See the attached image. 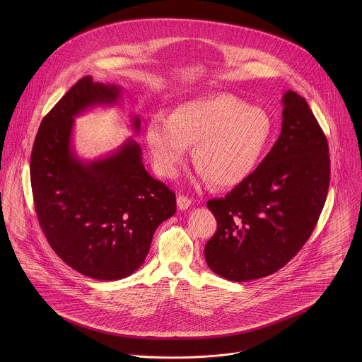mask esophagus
Returning <instances> with one entry per match:
<instances>
[{
	"mask_svg": "<svg viewBox=\"0 0 362 362\" xmlns=\"http://www.w3.org/2000/svg\"><path fill=\"white\" fill-rule=\"evenodd\" d=\"M177 205L181 209V210H185L188 207L191 206V199L188 197H184V195H178L177 198Z\"/></svg>",
	"mask_w": 362,
	"mask_h": 362,
	"instance_id": "esophagus-1",
	"label": "esophagus"
}]
</instances>
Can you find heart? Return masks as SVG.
<instances>
[{"label": "heart", "mask_w": 362, "mask_h": 362, "mask_svg": "<svg viewBox=\"0 0 362 362\" xmlns=\"http://www.w3.org/2000/svg\"><path fill=\"white\" fill-rule=\"evenodd\" d=\"M273 132L270 115L237 96L216 93L180 104L171 118L155 114L146 142L160 175H177L188 146L201 177L218 188L245 181L257 168Z\"/></svg>", "instance_id": "1"}]
</instances>
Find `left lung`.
Instances as JSON below:
<instances>
[{"label":"left lung","instance_id":"8db88e82","mask_svg":"<svg viewBox=\"0 0 362 362\" xmlns=\"http://www.w3.org/2000/svg\"><path fill=\"white\" fill-rule=\"evenodd\" d=\"M281 134L257 170L224 198L207 201L217 230L207 266L231 281L266 277L304 247L326 202L327 139L304 98L284 93Z\"/></svg>","mask_w":362,"mask_h":362}]
</instances>
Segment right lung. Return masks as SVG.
<instances>
[{"label": "right lung", "instance_id": "add662e5", "mask_svg": "<svg viewBox=\"0 0 362 362\" xmlns=\"http://www.w3.org/2000/svg\"><path fill=\"white\" fill-rule=\"evenodd\" d=\"M118 98V86L83 76L43 118L30 156L35 209L50 247L98 280L132 274L145 262L156 228L177 209L175 194L148 174L134 139L89 163L72 152L74 117ZM134 128H141L138 117Z\"/></svg>", "mask_w": 362, "mask_h": 362}]
</instances>
